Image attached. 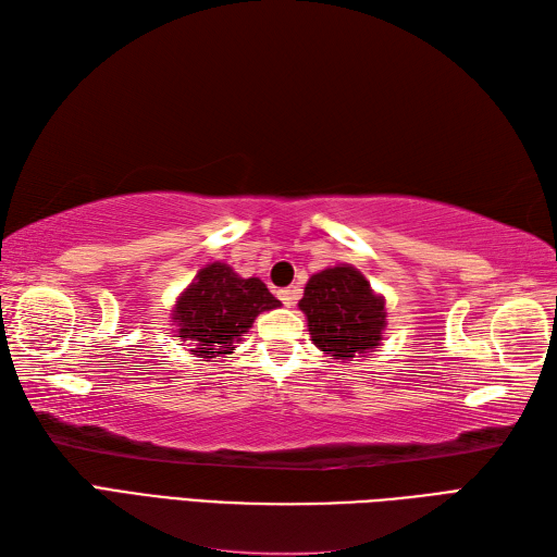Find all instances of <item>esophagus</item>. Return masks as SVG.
<instances>
[{
  "label": "esophagus",
  "instance_id": "esophagus-1",
  "mask_svg": "<svg viewBox=\"0 0 557 557\" xmlns=\"http://www.w3.org/2000/svg\"><path fill=\"white\" fill-rule=\"evenodd\" d=\"M278 299L283 301L285 307H293L295 299H297V290L295 288H285V290H278Z\"/></svg>",
  "mask_w": 557,
  "mask_h": 557
}]
</instances>
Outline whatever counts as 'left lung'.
I'll return each mask as SVG.
<instances>
[{
  "label": "left lung",
  "mask_w": 557,
  "mask_h": 557,
  "mask_svg": "<svg viewBox=\"0 0 557 557\" xmlns=\"http://www.w3.org/2000/svg\"><path fill=\"white\" fill-rule=\"evenodd\" d=\"M299 309L307 313L311 342L332 360L364 358L383 342L385 299L350 264L313 274Z\"/></svg>",
  "instance_id": "obj_1"
}]
</instances>
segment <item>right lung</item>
I'll use <instances>...</instances> for the list:
<instances>
[{"label":"right lung","instance_id":"1","mask_svg":"<svg viewBox=\"0 0 557 557\" xmlns=\"http://www.w3.org/2000/svg\"><path fill=\"white\" fill-rule=\"evenodd\" d=\"M281 307L260 278H242L225 262L199 269L195 281L181 293L172 323L197 358H221L237 348L262 311Z\"/></svg>","mask_w":557,"mask_h":557}]
</instances>
